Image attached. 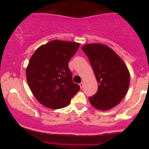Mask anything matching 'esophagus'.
<instances>
[{
  "label": "esophagus",
  "mask_w": 149,
  "mask_h": 149,
  "mask_svg": "<svg viewBox=\"0 0 149 149\" xmlns=\"http://www.w3.org/2000/svg\"><path fill=\"white\" fill-rule=\"evenodd\" d=\"M79 86H80V88H83V86H84V83H83V82H81V83L79 84Z\"/></svg>",
  "instance_id": "1"
}]
</instances>
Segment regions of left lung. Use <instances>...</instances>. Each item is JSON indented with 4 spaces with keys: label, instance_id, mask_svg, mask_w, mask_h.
<instances>
[{
    "label": "left lung",
    "instance_id": "8db88e82",
    "mask_svg": "<svg viewBox=\"0 0 149 149\" xmlns=\"http://www.w3.org/2000/svg\"><path fill=\"white\" fill-rule=\"evenodd\" d=\"M88 58L98 82V90L88 97L90 103L100 110H108L118 105L127 93L130 73L123 60L110 47L99 43L81 47Z\"/></svg>",
    "mask_w": 149,
    "mask_h": 149
}]
</instances>
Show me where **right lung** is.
Instances as JSON below:
<instances>
[{"label":"right lung","instance_id":"right-lung-1","mask_svg":"<svg viewBox=\"0 0 149 149\" xmlns=\"http://www.w3.org/2000/svg\"><path fill=\"white\" fill-rule=\"evenodd\" d=\"M80 44L53 40L37 48L26 70L31 92L43 106L56 109L68 106L80 86L73 82L68 62Z\"/></svg>","mask_w":149,"mask_h":149}]
</instances>
